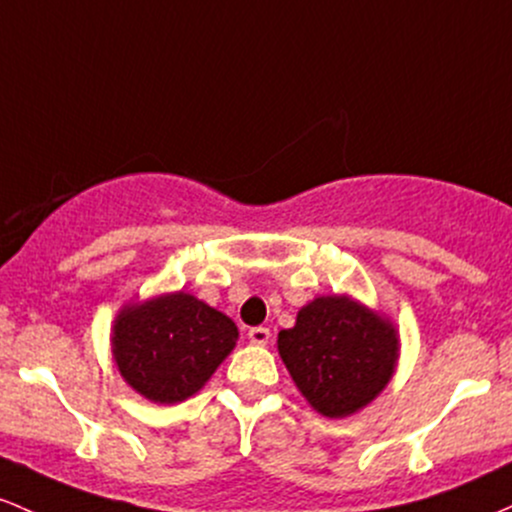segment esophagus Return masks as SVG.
<instances>
[{
	"instance_id": "obj_1",
	"label": "esophagus",
	"mask_w": 512,
	"mask_h": 512,
	"mask_svg": "<svg viewBox=\"0 0 512 512\" xmlns=\"http://www.w3.org/2000/svg\"><path fill=\"white\" fill-rule=\"evenodd\" d=\"M249 341L254 343V346H266V343L271 341V329H266V326H254V329H249Z\"/></svg>"
}]
</instances>
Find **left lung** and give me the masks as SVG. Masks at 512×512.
Returning <instances> with one entry per match:
<instances>
[{"label": "left lung", "instance_id": "obj_1", "mask_svg": "<svg viewBox=\"0 0 512 512\" xmlns=\"http://www.w3.org/2000/svg\"><path fill=\"white\" fill-rule=\"evenodd\" d=\"M280 358L304 399L329 418L363 409L392 380L399 338L387 319L348 297H317L278 333Z\"/></svg>", "mask_w": 512, "mask_h": 512}]
</instances>
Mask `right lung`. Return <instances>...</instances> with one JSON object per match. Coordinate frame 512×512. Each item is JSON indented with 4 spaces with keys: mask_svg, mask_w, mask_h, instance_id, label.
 Returning a JSON list of instances; mask_svg holds the SVG:
<instances>
[{
    "mask_svg": "<svg viewBox=\"0 0 512 512\" xmlns=\"http://www.w3.org/2000/svg\"><path fill=\"white\" fill-rule=\"evenodd\" d=\"M234 321L186 292L132 304L113 326V358L135 392L154 404L188 399L232 353Z\"/></svg>",
    "mask_w": 512,
    "mask_h": 512,
    "instance_id": "obj_1",
    "label": "right lung"
}]
</instances>
